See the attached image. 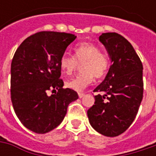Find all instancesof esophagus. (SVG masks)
<instances>
[{"label":"esophagus","mask_w":156,"mask_h":156,"mask_svg":"<svg viewBox=\"0 0 156 156\" xmlns=\"http://www.w3.org/2000/svg\"><path fill=\"white\" fill-rule=\"evenodd\" d=\"M78 96H79V98H82V97L84 96V94H83V93H78Z\"/></svg>","instance_id":"1"}]
</instances>
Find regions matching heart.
Here are the masks:
<instances>
[{
    "mask_svg": "<svg viewBox=\"0 0 156 156\" xmlns=\"http://www.w3.org/2000/svg\"><path fill=\"white\" fill-rule=\"evenodd\" d=\"M81 64V71L78 75L66 82V86L80 92L85 89L95 78L103 77L109 69L110 61L108 55L101 51L99 47L93 43L83 42L75 46V55L64 53L60 58V69L66 75H71Z\"/></svg>",
    "mask_w": 156,
    "mask_h": 156,
    "instance_id": "heart-1",
    "label": "heart"
}]
</instances>
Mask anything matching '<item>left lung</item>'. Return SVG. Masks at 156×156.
I'll return each mask as SVG.
<instances>
[{
	"label": "left lung",
	"mask_w": 156,
	"mask_h": 156,
	"mask_svg": "<svg viewBox=\"0 0 156 156\" xmlns=\"http://www.w3.org/2000/svg\"><path fill=\"white\" fill-rule=\"evenodd\" d=\"M111 59L108 73L94 92V104L87 110L94 129L106 136H118L134 122L143 97L142 63L122 35L104 33L99 37Z\"/></svg>",
	"instance_id": "8db88e82"
}]
</instances>
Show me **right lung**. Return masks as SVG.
Listing matches in <instances>:
<instances>
[{
  "mask_svg": "<svg viewBox=\"0 0 156 156\" xmlns=\"http://www.w3.org/2000/svg\"><path fill=\"white\" fill-rule=\"evenodd\" d=\"M75 34L41 31L30 35L15 51L11 63V101L18 119L29 130L45 134L59 126L75 90L63 88L60 58ZM57 92L50 97L47 91Z\"/></svg>",
  "mask_w": 156,
  "mask_h": 156,
  "instance_id": "obj_1",
  "label": "right lung"
}]
</instances>
